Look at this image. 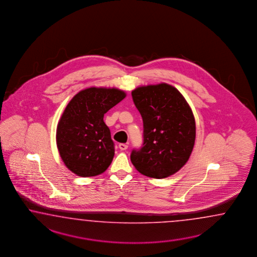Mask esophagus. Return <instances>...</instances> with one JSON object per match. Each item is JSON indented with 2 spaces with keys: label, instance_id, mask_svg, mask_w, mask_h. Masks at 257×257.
I'll return each instance as SVG.
<instances>
[{
  "label": "esophagus",
  "instance_id": "34e87169",
  "mask_svg": "<svg viewBox=\"0 0 257 257\" xmlns=\"http://www.w3.org/2000/svg\"><path fill=\"white\" fill-rule=\"evenodd\" d=\"M118 148H119L120 151H125V150H127L128 145L124 144V143H119V144H118Z\"/></svg>",
  "mask_w": 257,
  "mask_h": 257
}]
</instances>
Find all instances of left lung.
I'll use <instances>...</instances> for the list:
<instances>
[{
  "mask_svg": "<svg viewBox=\"0 0 257 257\" xmlns=\"http://www.w3.org/2000/svg\"><path fill=\"white\" fill-rule=\"evenodd\" d=\"M133 101L143 119V143L131 153L139 172L164 179L187 162L195 140V121L186 100L168 84L139 87Z\"/></svg>",
  "mask_w": 257,
  "mask_h": 257,
  "instance_id": "obj_1",
  "label": "left lung"
}]
</instances>
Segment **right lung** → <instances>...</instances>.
<instances>
[{
  "instance_id": "add662e5",
  "label": "right lung",
  "mask_w": 257,
  "mask_h": 257,
  "mask_svg": "<svg viewBox=\"0 0 257 257\" xmlns=\"http://www.w3.org/2000/svg\"><path fill=\"white\" fill-rule=\"evenodd\" d=\"M124 97L122 90L93 87L79 91L67 104L57 128V146L73 173L93 177L110 166L115 144L104 115Z\"/></svg>"
}]
</instances>
